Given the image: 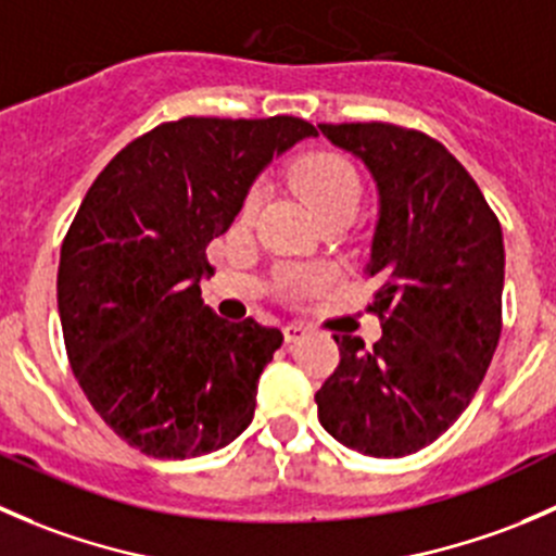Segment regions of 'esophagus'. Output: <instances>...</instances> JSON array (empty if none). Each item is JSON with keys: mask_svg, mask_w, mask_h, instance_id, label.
I'll return each instance as SVG.
<instances>
[{"mask_svg": "<svg viewBox=\"0 0 556 556\" xmlns=\"http://www.w3.org/2000/svg\"><path fill=\"white\" fill-rule=\"evenodd\" d=\"M305 334H307V329L300 327V324H286V327H283V340H286V345H289V349L294 343H300Z\"/></svg>", "mask_w": 556, "mask_h": 556, "instance_id": "1", "label": "esophagus"}]
</instances>
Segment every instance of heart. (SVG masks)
Instances as JSON below:
<instances>
[{
  "label": "heart",
  "instance_id": "obj_1",
  "mask_svg": "<svg viewBox=\"0 0 556 556\" xmlns=\"http://www.w3.org/2000/svg\"><path fill=\"white\" fill-rule=\"evenodd\" d=\"M291 184L296 186L307 205L327 216L332 211H349L356 213V205L362 200V178L356 173L354 164L338 151H311L302 153L291 167ZM262 205V191L251 189L243 200V218L256 216ZM329 273L321 267H305V270H289L283 276V289L291 294H311V291L321 289L327 283Z\"/></svg>",
  "mask_w": 556,
  "mask_h": 556
}]
</instances>
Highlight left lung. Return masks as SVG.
<instances>
[{"mask_svg":"<svg viewBox=\"0 0 556 556\" xmlns=\"http://www.w3.org/2000/svg\"><path fill=\"white\" fill-rule=\"evenodd\" d=\"M367 164L381 194L365 276L381 318L372 349L332 334L340 362L316 392L324 430L367 457L443 435L478 392L503 329L505 251L470 173L430 135L383 121L318 124Z\"/></svg>","mask_w":556,"mask_h":556,"instance_id":"left-lung-1","label":"left lung"}]
</instances>
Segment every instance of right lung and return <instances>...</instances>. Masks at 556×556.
<instances>
[{
	"label": "right lung",
	"instance_id": "1",
	"mask_svg": "<svg viewBox=\"0 0 556 556\" xmlns=\"http://www.w3.org/2000/svg\"><path fill=\"white\" fill-rule=\"evenodd\" d=\"M311 135L294 115L164 121L86 191L62 243L59 316L80 389L131 448L200 457L254 419L283 334L202 302L205 249L232 227L262 167Z\"/></svg>",
	"mask_w": 556,
	"mask_h": 556
}]
</instances>
